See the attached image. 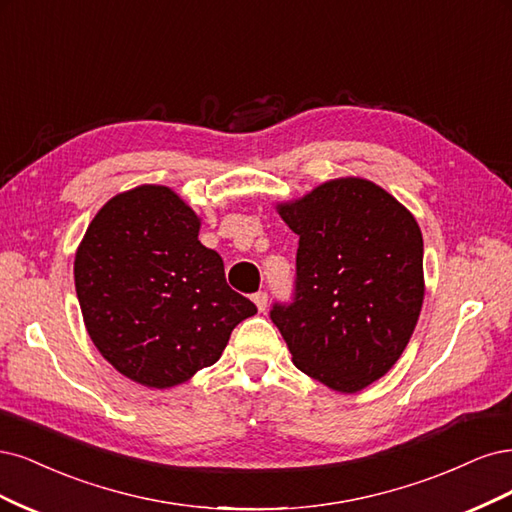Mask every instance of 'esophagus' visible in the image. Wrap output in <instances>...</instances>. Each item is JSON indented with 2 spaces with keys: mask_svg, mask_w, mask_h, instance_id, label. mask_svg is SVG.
Returning a JSON list of instances; mask_svg holds the SVG:
<instances>
[{
  "mask_svg": "<svg viewBox=\"0 0 512 512\" xmlns=\"http://www.w3.org/2000/svg\"><path fill=\"white\" fill-rule=\"evenodd\" d=\"M253 302H255L257 310H259V312H263V310H266V306H268V293H266V291H257V293H253Z\"/></svg>",
  "mask_w": 512,
  "mask_h": 512,
  "instance_id": "esophagus-1",
  "label": "esophagus"
}]
</instances>
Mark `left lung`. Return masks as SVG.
I'll return each mask as SVG.
<instances>
[{"label":"left lung","instance_id":"obj_1","mask_svg":"<svg viewBox=\"0 0 512 512\" xmlns=\"http://www.w3.org/2000/svg\"><path fill=\"white\" fill-rule=\"evenodd\" d=\"M280 217L300 236L291 302L270 319L295 368L355 393L391 370L423 304V236L415 217L364 178L323 183Z\"/></svg>","mask_w":512,"mask_h":512}]
</instances>
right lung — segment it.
I'll return each instance as SVG.
<instances>
[{
	"instance_id": "1",
	"label": "right lung",
	"mask_w": 512,
	"mask_h": 512,
	"mask_svg": "<svg viewBox=\"0 0 512 512\" xmlns=\"http://www.w3.org/2000/svg\"><path fill=\"white\" fill-rule=\"evenodd\" d=\"M197 234L200 219L172 189L142 185L114 195L78 246L87 332L106 361L144 387L168 389L212 366L232 329L257 312Z\"/></svg>"
}]
</instances>
